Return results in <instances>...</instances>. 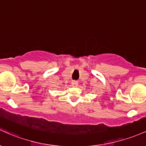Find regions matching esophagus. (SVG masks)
I'll return each instance as SVG.
<instances>
[{"mask_svg": "<svg viewBox=\"0 0 146 146\" xmlns=\"http://www.w3.org/2000/svg\"><path fill=\"white\" fill-rule=\"evenodd\" d=\"M78 81H72V86L73 87H76V86H78Z\"/></svg>", "mask_w": 146, "mask_h": 146, "instance_id": "esophagus-1", "label": "esophagus"}]
</instances>
